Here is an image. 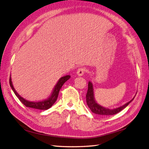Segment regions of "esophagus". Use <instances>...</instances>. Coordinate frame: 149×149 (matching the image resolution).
<instances>
[{
  "instance_id": "obj_1",
  "label": "esophagus",
  "mask_w": 149,
  "mask_h": 149,
  "mask_svg": "<svg viewBox=\"0 0 149 149\" xmlns=\"http://www.w3.org/2000/svg\"><path fill=\"white\" fill-rule=\"evenodd\" d=\"M85 69L84 68H79L77 71H76V73H77V74L79 76H82L84 72H85Z\"/></svg>"
}]
</instances>
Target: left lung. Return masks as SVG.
<instances>
[{
    "label": "left lung",
    "mask_w": 149,
    "mask_h": 149,
    "mask_svg": "<svg viewBox=\"0 0 149 149\" xmlns=\"http://www.w3.org/2000/svg\"><path fill=\"white\" fill-rule=\"evenodd\" d=\"M136 95H135V96H136ZM135 96L130 101L125 103V104L119 107H116V108H114V109H109V108L103 107L97 103V102L95 100V98H94L93 85L91 81H89L88 89V92L86 94V97L87 105L93 113L101 115V116H110V115H114L117 113H118V112H119L123 109H124L125 107H127L129 104L133 101Z\"/></svg>",
    "instance_id": "1"
}]
</instances>
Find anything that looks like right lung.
I'll return each instance as SVG.
<instances>
[{
  "label": "right lung",
  "instance_id": "obj_1",
  "mask_svg": "<svg viewBox=\"0 0 149 149\" xmlns=\"http://www.w3.org/2000/svg\"><path fill=\"white\" fill-rule=\"evenodd\" d=\"M71 77L70 75H66L65 76H63V77L60 78L58 80V81L56 84V85L54 87L53 91L51 93V95L49 96L46 100H44L42 101H30L25 100L24 97H22L19 95L18 93L15 91V89L13 87L12 79H11V75L10 76L9 79V83L10 85V87L13 90V93H15L17 97L19 99V100L24 104L28 107L31 108H34V109H40V110H47L49 108H50L53 104L54 103L56 102L57 100V98L58 96V94H59L60 90L62 86L66 81L68 80Z\"/></svg>",
  "mask_w": 149,
  "mask_h": 149
}]
</instances>
